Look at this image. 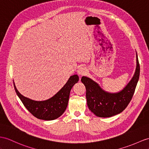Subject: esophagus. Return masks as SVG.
<instances>
[{"label": "esophagus", "mask_w": 149, "mask_h": 149, "mask_svg": "<svg viewBox=\"0 0 149 149\" xmlns=\"http://www.w3.org/2000/svg\"><path fill=\"white\" fill-rule=\"evenodd\" d=\"M86 72H87V70L86 69V68L84 67V66H81V67L78 68V70H77V73L79 75L86 74Z\"/></svg>", "instance_id": "obj_1"}]
</instances>
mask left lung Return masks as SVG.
Here are the masks:
<instances>
[{
    "mask_svg": "<svg viewBox=\"0 0 149 149\" xmlns=\"http://www.w3.org/2000/svg\"><path fill=\"white\" fill-rule=\"evenodd\" d=\"M140 77V64L136 54V68L132 80L121 92H105L96 82L83 77L81 81L86 88L87 106L97 116L109 118L121 113L131 101Z\"/></svg>",
    "mask_w": 149,
    "mask_h": 149,
    "instance_id": "1",
    "label": "left lung"
}]
</instances>
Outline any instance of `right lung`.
<instances>
[{"label":"right lung","instance_id":"add662e5","mask_svg":"<svg viewBox=\"0 0 149 149\" xmlns=\"http://www.w3.org/2000/svg\"><path fill=\"white\" fill-rule=\"evenodd\" d=\"M78 79L77 74L71 76L55 95L44 101H35L25 97L18 92L14 83V86L17 96L31 114L38 119L49 121L58 118L64 113L68 106L71 90Z\"/></svg>","mask_w":149,"mask_h":149}]
</instances>
